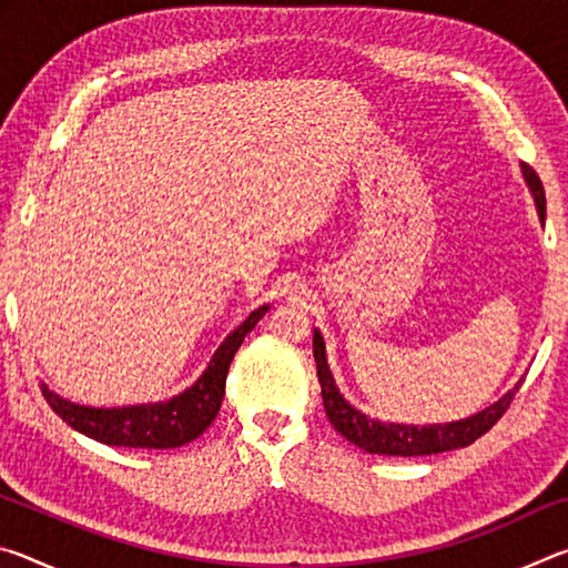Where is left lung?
Masks as SVG:
<instances>
[{"instance_id":"1","label":"left lung","mask_w":568,"mask_h":568,"mask_svg":"<svg viewBox=\"0 0 568 568\" xmlns=\"http://www.w3.org/2000/svg\"><path fill=\"white\" fill-rule=\"evenodd\" d=\"M521 170L528 182V190L534 192L538 217H541L544 223L546 195H544L541 180H538L534 168L521 165ZM313 355H315V368H318L323 406H325V413H328V420L333 423V428L338 430L341 436L348 438L351 444L368 450V454H381V456H430V454H444V450H454V448H466L496 426L498 418H501L508 410V406H511V400L518 390L514 388L511 393H506L501 400L494 403L491 408L476 413V416H470L466 420L446 423V426L418 428V426H398V423H378V420L365 418L363 413H358L351 406V403L343 400V396L333 383L328 363H325V348H323L321 333L313 335Z\"/></svg>"}]
</instances>
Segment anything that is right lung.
I'll return each instance as SVG.
<instances>
[{"mask_svg": "<svg viewBox=\"0 0 568 568\" xmlns=\"http://www.w3.org/2000/svg\"><path fill=\"white\" fill-rule=\"evenodd\" d=\"M267 313V305L257 307L220 345L215 358L210 361L195 386L180 393L178 398L155 406L132 408H84L42 388L47 403L67 426L90 436L100 444L124 446V448H180L195 440L215 420L220 403L225 396V378L235 353L243 345L245 335L255 328V323Z\"/></svg>", "mask_w": 568, "mask_h": 568, "instance_id": "obj_1", "label": "right lung"}]
</instances>
